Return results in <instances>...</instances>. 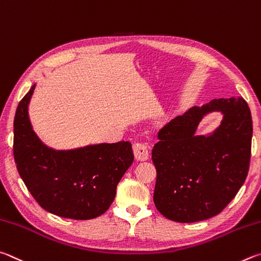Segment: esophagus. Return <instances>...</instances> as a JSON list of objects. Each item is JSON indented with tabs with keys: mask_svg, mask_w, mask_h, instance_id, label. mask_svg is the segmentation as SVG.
<instances>
[{
	"mask_svg": "<svg viewBox=\"0 0 261 261\" xmlns=\"http://www.w3.org/2000/svg\"><path fill=\"white\" fill-rule=\"evenodd\" d=\"M133 152L135 158L140 162H144L149 159V150L145 143L136 142L133 144Z\"/></svg>",
	"mask_w": 261,
	"mask_h": 261,
	"instance_id": "34e87169",
	"label": "esophagus"
}]
</instances>
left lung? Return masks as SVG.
Returning <instances> with one entry per match:
<instances>
[{
	"label": "left lung",
	"instance_id": "1",
	"mask_svg": "<svg viewBox=\"0 0 261 261\" xmlns=\"http://www.w3.org/2000/svg\"><path fill=\"white\" fill-rule=\"evenodd\" d=\"M220 112L212 134L196 136L201 119ZM152 162L157 170L153 202L176 222L206 220L220 213L243 186L249 172L252 118L242 97L216 98L193 107L158 132Z\"/></svg>",
	"mask_w": 261,
	"mask_h": 261
}]
</instances>
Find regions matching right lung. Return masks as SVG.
Listing matches in <instances>:
<instances>
[{
  "mask_svg": "<svg viewBox=\"0 0 261 261\" xmlns=\"http://www.w3.org/2000/svg\"><path fill=\"white\" fill-rule=\"evenodd\" d=\"M35 85L18 104L13 121L17 170L40 206L55 216L89 220L107 212L119 181L133 164L128 141L55 150L35 134L29 104Z\"/></svg>",
  "mask_w": 261,
  "mask_h": 261,
  "instance_id": "right-lung-1",
  "label": "right lung"
}]
</instances>
